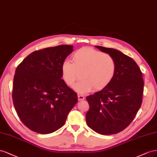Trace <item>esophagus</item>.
<instances>
[{"label":"esophagus","mask_w":157,"mask_h":157,"mask_svg":"<svg viewBox=\"0 0 157 157\" xmlns=\"http://www.w3.org/2000/svg\"><path fill=\"white\" fill-rule=\"evenodd\" d=\"M78 100L79 101H83L85 99V97L83 95H78Z\"/></svg>","instance_id":"obj_1"}]
</instances>
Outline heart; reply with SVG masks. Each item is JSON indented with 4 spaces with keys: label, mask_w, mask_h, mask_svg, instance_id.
<instances>
[{
    "label": "heart",
    "mask_w": 157,
    "mask_h": 157,
    "mask_svg": "<svg viewBox=\"0 0 157 157\" xmlns=\"http://www.w3.org/2000/svg\"><path fill=\"white\" fill-rule=\"evenodd\" d=\"M116 71L113 57L91 47H83L72 55V62H62L61 74L68 86H71L79 77L73 89L79 93H86L93 88L101 90L113 81Z\"/></svg>",
    "instance_id": "heart-1"
}]
</instances>
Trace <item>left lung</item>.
Segmentation results:
<instances>
[{
    "instance_id": "8db88e82",
    "label": "left lung",
    "mask_w": 157,
    "mask_h": 157,
    "mask_svg": "<svg viewBox=\"0 0 157 157\" xmlns=\"http://www.w3.org/2000/svg\"><path fill=\"white\" fill-rule=\"evenodd\" d=\"M114 58L116 71L111 83L89 95L87 126L101 135L123 131L132 122L142 103L144 82L143 74L132 58L116 49L95 46Z\"/></svg>"
}]
</instances>
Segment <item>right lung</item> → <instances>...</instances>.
I'll use <instances>...</instances> for the list:
<instances>
[{
  "label": "right lung",
  "mask_w": 157,
  "mask_h": 157,
  "mask_svg": "<svg viewBox=\"0 0 157 157\" xmlns=\"http://www.w3.org/2000/svg\"><path fill=\"white\" fill-rule=\"evenodd\" d=\"M73 46L61 44L34 51L17 66L12 99L20 119L31 130L41 134L64 126L78 102L77 93L62 79L61 65Z\"/></svg>",
  "instance_id": "1"
}]
</instances>
